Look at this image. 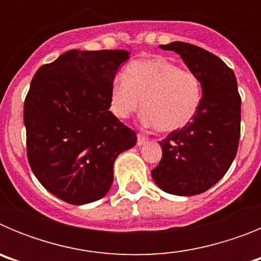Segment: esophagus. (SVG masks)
<instances>
[{"mask_svg":"<svg viewBox=\"0 0 261 261\" xmlns=\"http://www.w3.org/2000/svg\"><path fill=\"white\" fill-rule=\"evenodd\" d=\"M147 138L142 135H137V146H142L144 144H146Z\"/></svg>","mask_w":261,"mask_h":261,"instance_id":"34e87169","label":"esophagus"}]
</instances>
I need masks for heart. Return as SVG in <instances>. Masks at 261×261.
Segmentation results:
<instances>
[{
    "label": "heart",
    "instance_id": "b5f03b06",
    "mask_svg": "<svg viewBox=\"0 0 261 261\" xmlns=\"http://www.w3.org/2000/svg\"><path fill=\"white\" fill-rule=\"evenodd\" d=\"M202 96L199 75L156 56L130 62L125 74L114 78L110 108L116 117L126 119L141 107L145 125L170 133L195 119Z\"/></svg>",
    "mask_w": 261,
    "mask_h": 261
}]
</instances>
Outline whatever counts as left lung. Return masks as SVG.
Returning <instances> with one entry per match:
<instances>
[{
  "mask_svg": "<svg viewBox=\"0 0 261 261\" xmlns=\"http://www.w3.org/2000/svg\"><path fill=\"white\" fill-rule=\"evenodd\" d=\"M174 50L187 68L199 75L204 96L195 119L163 141L162 159L151 177L162 191L195 196L208 191L231 166L241 136V96L234 71L213 53L172 41L161 45Z\"/></svg>",
  "mask_w": 261,
  "mask_h": 261,
  "instance_id": "8db88e82",
  "label": "left lung"
}]
</instances>
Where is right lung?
<instances>
[{
    "mask_svg": "<svg viewBox=\"0 0 261 261\" xmlns=\"http://www.w3.org/2000/svg\"><path fill=\"white\" fill-rule=\"evenodd\" d=\"M124 49L62 53L38 69L24 100L27 156L40 184L62 201L84 205L107 195L119 154L137 142L110 111Z\"/></svg>",
    "mask_w": 261,
    "mask_h": 261,
    "instance_id": "right-lung-1",
    "label": "right lung"
}]
</instances>
